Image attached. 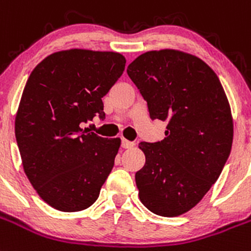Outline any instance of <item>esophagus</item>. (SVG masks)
Listing matches in <instances>:
<instances>
[{"instance_id":"obj_1","label":"esophagus","mask_w":251,"mask_h":251,"mask_svg":"<svg viewBox=\"0 0 251 251\" xmlns=\"http://www.w3.org/2000/svg\"><path fill=\"white\" fill-rule=\"evenodd\" d=\"M134 145L135 144L132 143V141H128L126 140V139H123V140H121V148H124V149H131Z\"/></svg>"}]
</instances>
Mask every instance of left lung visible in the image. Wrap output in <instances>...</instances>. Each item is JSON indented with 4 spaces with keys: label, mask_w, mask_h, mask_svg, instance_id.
<instances>
[{
    "label": "left lung",
    "mask_w": 251,
    "mask_h": 251,
    "mask_svg": "<svg viewBox=\"0 0 251 251\" xmlns=\"http://www.w3.org/2000/svg\"><path fill=\"white\" fill-rule=\"evenodd\" d=\"M151 120L167 123L165 138L141 141L145 165L135 174L148 210L174 217L196 206L219 179L232 145V119L219 77L197 56L148 51L127 67Z\"/></svg>",
    "instance_id": "obj_1"
}]
</instances>
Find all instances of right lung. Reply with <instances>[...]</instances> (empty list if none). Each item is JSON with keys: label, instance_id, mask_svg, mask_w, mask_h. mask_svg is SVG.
I'll return each mask as SVG.
<instances>
[{"label": "right lung", "instance_id": "right-lung-1", "mask_svg": "<svg viewBox=\"0 0 251 251\" xmlns=\"http://www.w3.org/2000/svg\"><path fill=\"white\" fill-rule=\"evenodd\" d=\"M125 64L119 53L65 50L47 56L26 82L15 120L17 147L30 183L56 210L88 208L112 171L120 139L80 125L104 119L102 97Z\"/></svg>", "mask_w": 251, "mask_h": 251}]
</instances>
